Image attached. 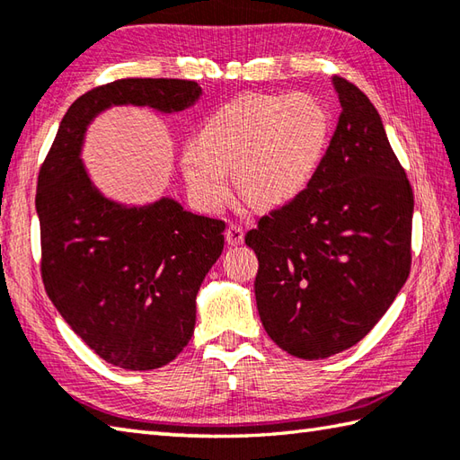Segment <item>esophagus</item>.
I'll return each instance as SVG.
<instances>
[{"mask_svg": "<svg viewBox=\"0 0 460 460\" xmlns=\"http://www.w3.org/2000/svg\"><path fill=\"white\" fill-rule=\"evenodd\" d=\"M225 241H227L229 247H239L245 241V233H243L239 225H229L227 231H225Z\"/></svg>", "mask_w": 460, "mask_h": 460, "instance_id": "34e87169", "label": "esophagus"}]
</instances>
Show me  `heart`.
<instances>
[{
	"mask_svg": "<svg viewBox=\"0 0 460 460\" xmlns=\"http://www.w3.org/2000/svg\"><path fill=\"white\" fill-rule=\"evenodd\" d=\"M332 116L308 93L245 94L215 109L193 148L180 158L181 178L201 211H217L233 188L255 209L285 208L306 191L326 158Z\"/></svg>",
	"mask_w": 460,
	"mask_h": 460,
	"instance_id": "heart-1",
	"label": "heart"
}]
</instances>
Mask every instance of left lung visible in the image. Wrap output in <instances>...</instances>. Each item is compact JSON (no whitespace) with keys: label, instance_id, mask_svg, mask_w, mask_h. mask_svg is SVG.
<instances>
[{"label":"left lung","instance_id":"obj_1","mask_svg":"<svg viewBox=\"0 0 460 460\" xmlns=\"http://www.w3.org/2000/svg\"><path fill=\"white\" fill-rule=\"evenodd\" d=\"M341 114L316 178L247 233L257 310L279 348L324 359L364 338L411 269L413 190L376 106L332 76Z\"/></svg>","mask_w":460,"mask_h":460}]
</instances>
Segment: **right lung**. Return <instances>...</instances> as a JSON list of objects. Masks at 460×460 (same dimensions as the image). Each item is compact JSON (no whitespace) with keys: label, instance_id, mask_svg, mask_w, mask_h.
<instances>
[{"label":"right lung","instance_id":"right-lung-1","mask_svg":"<svg viewBox=\"0 0 460 460\" xmlns=\"http://www.w3.org/2000/svg\"><path fill=\"white\" fill-rule=\"evenodd\" d=\"M195 81L122 79L76 99L39 172L41 272L58 314L109 364L155 369L188 346L195 298L223 251L225 223L173 198L124 203L109 198L83 162L86 130L112 106L188 111Z\"/></svg>","mask_w":460,"mask_h":460}]
</instances>
